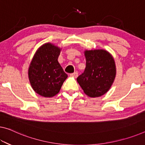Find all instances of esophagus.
<instances>
[{
    "mask_svg": "<svg viewBox=\"0 0 145 145\" xmlns=\"http://www.w3.org/2000/svg\"><path fill=\"white\" fill-rule=\"evenodd\" d=\"M78 74L77 71H75L74 72H73V73H72V74H71V76L76 78L78 76Z\"/></svg>",
    "mask_w": 145,
    "mask_h": 145,
    "instance_id": "obj_1",
    "label": "esophagus"
}]
</instances>
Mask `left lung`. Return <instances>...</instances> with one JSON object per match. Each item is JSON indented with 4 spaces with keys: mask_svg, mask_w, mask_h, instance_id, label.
<instances>
[{
    "mask_svg": "<svg viewBox=\"0 0 145 145\" xmlns=\"http://www.w3.org/2000/svg\"><path fill=\"white\" fill-rule=\"evenodd\" d=\"M86 67L77 78L84 93L90 97H99L108 91L116 75L114 59L104 50H86Z\"/></svg>",
    "mask_w": 145,
    "mask_h": 145,
    "instance_id": "obj_1",
    "label": "left lung"
}]
</instances>
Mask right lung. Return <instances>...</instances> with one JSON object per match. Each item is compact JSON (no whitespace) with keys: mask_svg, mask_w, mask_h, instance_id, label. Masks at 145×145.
I'll return each mask as SVG.
<instances>
[{"mask_svg":"<svg viewBox=\"0 0 145 145\" xmlns=\"http://www.w3.org/2000/svg\"><path fill=\"white\" fill-rule=\"evenodd\" d=\"M60 49L50 43L43 44L35 53L28 69L30 84L37 94L54 97L59 92L67 74L57 61Z\"/></svg>","mask_w":145,"mask_h":145,"instance_id":"right-lung-1","label":"right lung"}]
</instances>
